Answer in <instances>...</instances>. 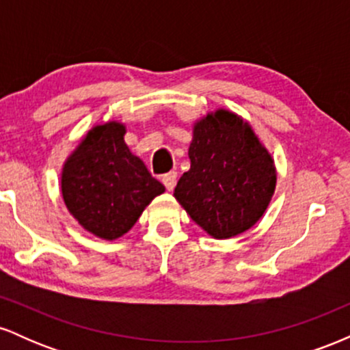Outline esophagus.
<instances>
[{"label": "esophagus", "instance_id": "34e87169", "mask_svg": "<svg viewBox=\"0 0 350 350\" xmlns=\"http://www.w3.org/2000/svg\"><path fill=\"white\" fill-rule=\"evenodd\" d=\"M176 179H178V174H176L174 171H171V172H167V174H164L161 180H163L164 186H166L167 191H172L176 186Z\"/></svg>", "mask_w": 350, "mask_h": 350}]
</instances>
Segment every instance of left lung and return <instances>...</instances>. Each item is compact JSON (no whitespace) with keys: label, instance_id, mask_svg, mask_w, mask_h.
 Segmentation results:
<instances>
[{"label":"left lung","instance_id":"obj_1","mask_svg":"<svg viewBox=\"0 0 350 350\" xmlns=\"http://www.w3.org/2000/svg\"><path fill=\"white\" fill-rule=\"evenodd\" d=\"M189 159L174 198L208 235L230 239L262 219L275 192V164L239 115L217 110L199 120Z\"/></svg>","mask_w":350,"mask_h":350}]
</instances>
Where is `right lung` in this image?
I'll use <instances>...</instances> for the list:
<instances>
[{
    "label": "right lung",
    "mask_w": 350,
    "mask_h": 350,
    "mask_svg": "<svg viewBox=\"0 0 350 350\" xmlns=\"http://www.w3.org/2000/svg\"><path fill=\"white\" fill-rule=\"evenodd\" d=\"M124 124L88 131L62 170V198L85 230L105 240L126 234L164 186L124 143Z\"/></svg>",
    "instance_id": "right-lung-1"
}]
</instances>
